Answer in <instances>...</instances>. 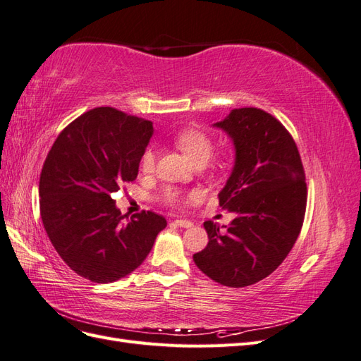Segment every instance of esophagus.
<instances>
[{"mask_svg": "<svg viewBox=\"0 0 361 361\" xmlns=\"http://www.w3.org/2000/svg\"><path fill=\"white\" fill-rule=\"evenodd\" d=\"M174 223H176V226L183 227V228L192 227V221H190V220H183V218H178V220H174Z\"/></svg>", "mask_w": 361, "mask_h": 361, "instance_id": "1", "label": "esophagus"}]
</instances>
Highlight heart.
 I'll return each instance as SVG.
<instances>
[{
  "label": "heart",
  "mask_w": 361,
  "mask_h": 361,
  "mask_svg": "<svg viewBox=\"0 0 361 361\" xmlns=\"http://www.w3.org/2000/svg\"><path fill=\"white\" fill-rule=\"evenodd\" d=\"M174 143H176L188 158L197 166V164H204L212 155V140L206 133L195 128H185L174 135ZM157 164V149L154 146H147L143 154L140 157V169L143 173H152L155 170ZM161 200L167 204H179L182 200L180 191L169 187L162 192Z\"/></svg>",
  "instance_id": "heart-1"
}]
</instances>
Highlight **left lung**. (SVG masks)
Returning a JSON list of instances; mask_svg holds the SVG:
<instances>
[{"label":"left lung","instance_id":"left-lung-1","mask_svg":"<svg viewBox=\"0 0 361 361\" xmlns=\"http://www.w3.org/2000/svg\"><path fill=\"white\" fill-rule=\"evenodd\" d=\"M215 126L232 137L236 149L218 202L238 216L226 231L204 221L209 243L192 259L220 285L244 288L276 271L297 241L307 204L305 173L289 130L260 108L232 110Z\"/></svg>","mask_w":361,"mask_h":361}]
</instances>
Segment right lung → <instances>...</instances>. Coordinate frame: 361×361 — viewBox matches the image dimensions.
Listing matches in <instances>:
<instances>
[{
	"mask_svg": "<svg viewBox=\"0 0 361 361\" xmlns=\"http://www.w3.org/2000/svg\"><path fill=\"white\" fill-rule=\"evenodd\" d=\"M152 133L149 120L97 106L61 130L43 162V226L64 264L87 280L111 283L130 274L167 226L152 211L126 222L111 199V192L137 179Z\"/></svg>",
	"mask_w": 361,
	"mask_h": 361,
	"instance_id": "right-lung-1",
	"label": "right lung"
}]
</instances>
